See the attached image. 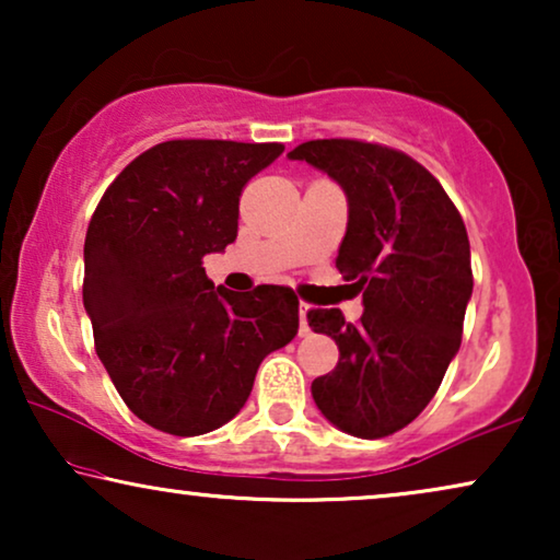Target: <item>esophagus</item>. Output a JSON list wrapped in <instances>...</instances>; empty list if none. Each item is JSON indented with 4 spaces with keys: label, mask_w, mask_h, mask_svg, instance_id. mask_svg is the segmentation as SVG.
<instances>
[{
    "label": "esophagus",
    "mask_w": 560,
    "mask_h": 560,
    "mask_svg": "<svg viewBox=\"0 0 560 560\" xmlns=\"http://www.w3.org/2000/svg\"><path fill=\"white\" fill-rule=\"evenodd\" d=\"M308 305H305V303H301V308H298V313H301V336H305V334H308L311 331V328H308Z\"/></svg>",
    "instance_id": "1"
}]
</instances>
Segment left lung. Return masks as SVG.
<instances>
[{"instance_id":"obj_1","label":"left lung","mask_w":560,"mask_h":560,"mask_svg":"<svg viewBox=\"0 0 560 560\" xmlns=\"http://www.w3.org/2000/svg\"><path fill=\"white\" fill-rule=\"evenodd\" d=\"M339 183L349 206L336 270L362 293L349 324L339 308L308 313L331 336L339 364L313 380L328 423L357 439H382L433 400L462 343L471 301V249L456 206L416 160L382 144L313 140L288 152Z\"/></svg>"}]
</instances>
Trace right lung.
Returning a JSON list of instances; mask_svg holds the SVG:
<instances>
[{"mask_svg":"<svg viewBox=\"0 0 560 560\" xmlns=\"http://www.w3.org/2000/svg\"><path fill=\"white\" fill-rule=\"evenodd\" d=\"M282 144L171 140L106 188L83 244V308L104 370L144 423L201 435L244 408L262 359L295 339L290 288H213L203 257L236 240L240 196Z\"/></svg>","mask_w":560,"mask_h":560,"instance_id":"add662e5","label":"right lung"}]
</instances>
